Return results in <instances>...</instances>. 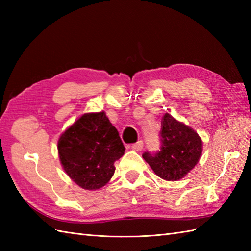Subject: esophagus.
I'll return each instance as SVG.
<instances>
[{
	"mask_svg": "<svg viewBox=\"0 0 251 251\" xmlns=\"http://www.w3.org/2000/svg\"><path fill=\"white\" fill-rule=\"evenodd\" d=\"M142 148H143V142H142V140H139V141L134 143V145L131 146V149H132V150H134V151H141Z\"/></svg>",
	"mask_w": 251,
	"mask_h": 251,
	"instance_id": "34e87169",
	"label": "esophagus"
}]
</instances>
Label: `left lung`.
<instances>
[{"label":"left lung","instance_id":"left-lung-1","mask_svg":"<svg viewBox=\"0 0 251 251\" xmlns=\"http://www.w3.org/2000/svg\"><path fill=\"white\" fill-rule=\"evenodd\" d=\"M161 141V151L155 154L143 153V159L159 178L167 181L182 179L195 167L201 156V137L190 126L165 113Z\"/></svg>","mask_w":251,"mask_h":251}]
</instances>
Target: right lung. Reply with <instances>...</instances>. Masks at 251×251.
Wrapping results in <instances>:
<instances>
[{"label":"right lung","instance_id":"obj_1","mask_svg":"<svg viewBox=\"0 0 251 251\" xmlns=\"http://www.w3.org/2000/svg\"><path fill=\"white\" fill-rule=\"evenodd\" d=\"M62 168L84 190H98L114 175V162L125 152L119 131L104 112L85 113L58 139Z\"/></svg>","mask_w":251,"mask_h":251}]
</instances>
